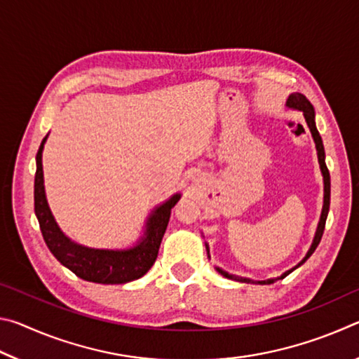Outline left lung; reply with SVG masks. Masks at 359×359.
Listing matches in <instances>:
<instances>
[{
	"instance_id": "obj_1",
	"label": "left lung",
	"mask_w": 359,
	"mask_h": 359,
	"mask_svg": "<svg viewBox=\"0 0 359 359\" xmlns=\"http://www.w3.org/2000/svg\"><path fill=\"white\" fill-rule=\"evenodd\" d=\"M287 106L288 107H293L297 109V111H302L304 112V117H306V121L309 125V128H311V133L313 136V141H315V147H317V154H318V163H320V169H321V174H323V180H325V203H323V210H321V218H320V223H318V228H317V233H315V239H313V244L311 247V250L307 252L306 258H304L299 264L296 267H299L301 264H304L307 261V258L311 257V255L315 252V248L318 247L320 241H321V236H323V231H325V224H326V217H327V212H330V196H331V180H330V171H327L326 168V163H325V149H323V142H321V137H320V133L317 130V126H315V112H313V106L311 104V101H309L306 96L301 95V93H293L288 96V101H287ZM209 255V250H208ZM294 267V269H296ZM217 271L220 272L223 277L231 278V280H238V282H244V283H252L253 280L250 278H245V277H239V276H233V274H228V272H224L220 267H217ZM293 271V269H291ZM291 271L285 272L283 276H280V278L287 277ZM274 282V278H269V280H259L257 283L259 285H269Z\"/></svg>"
}]
</instances>
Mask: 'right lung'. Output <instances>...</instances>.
Listing matches in <instances>:
<instances>
[{
	"mask_svg": "<svg viewBox=\"0 0 359 359\" xmlns=\"http://www.w3.org/2000/svg\"><path fill=\"white\" fill-rule=\"evenodd\" d=\"M46 139L47 136L42 139L38 154H36L34 212L48 250L60 263L87 282L117 285L142 277L155 263L169 217H171V209L180 199V194H174L169 201L161 204L150 215L144 238L136 247L128 250H100V248L74 244L60 231L47 205L44 175H42V149H44Z\"/></svg>",
	"mask_w": 359,
	"mask_h": 359,
	"instance_id": "add662e5",
	"label": "right lung"
}]
</instances>
